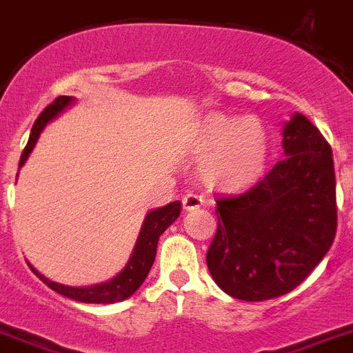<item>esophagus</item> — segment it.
<instances>
[{
	"instance_id": "1",
	"label": "esophagus",
	"mask_w": 353,
	"mask_h": 353,
	"mask_svg": "<svg viewBox=\"0 0 353 353\" xmlns=\"http://www.w3.org/2000/svg\"><path fill=\"white\" fill-rule=\"evenodd\" d=\"M200 205H203V198L198 196L196 193H188L186 196L183 198V207L186 208V210H194V208H198Z\"/></svg>"
}]
</instances>
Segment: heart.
Wrapping results in <instances>:
<instances>
[{
	"label": "heart",
	"instance_id": "1",
	"mask_svg": "<svg viewBox=\"0 0 353 353\" xmlns=\"http://www.w3.org/2000/svg\"><path fill=\"white\" fill-rule=\"evenodd\" d=\"M191 152L203 157L200 174L205 184L232 191L250 186L262 176L271 141L260 119L214 114L194 128Z\"/></svg>",
	"mask_w": 353,
	"mask_h": 353
}]
</instances>
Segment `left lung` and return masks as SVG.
<instances>
[{
    "instance_id": "1",
    "label": "left lung",
    "mask_w": 353,
    "mask_h": 353,
    "mask_svg": "<svg viewBox=\"0 0 353 353\" xmlns=\"http://www.w3.org/2000/svg\"><path fill=\"white\" fill-rule=\"evenodd\" d=\"M283 153L252 190L217 198L219 225L207 265L219 288L245 302L295 290L336 234L331 146L302 114L283 125Z\"/></svg>"
}]
</instances>
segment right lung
<instances>
[{"mask_svg":"<svg viewBox=\"0 0 353 353\" xmlns=\"http://www.w3.org/2000/svg\"><path fill=\"white\" fill-rule=\"evenodd\" d=\"M74 101V97H60L57 98L53 103L48 105V107L44 108L43 114H41L39 117H37V121L34 122L29 141H27L26 150H23L22 157H20L19 169H22L23 163L27 162V159H29V155L32 153L34 146H36L37 139H39L44 128H46L50 122H53L57 117H60L68 107H72ZM17 177H19V174H17ZM179 214L181 201H172V203L165 205V207L150 210L148 214L145 215V221H143L141 229H139L138 239H136L134 248H132V253L131 256H129L128 263H125L122 271H119L114 278L108 279V281L105 283H98V285L93 286H65L60 285V283L51 281L46 276L41 274L37 269H34L29 262L27 263H29L30 271H32L44 285L50 286L53 292L67 296V299L77 300V302L82 303L122 302V300L134 295V293L138 292L139 286L145 283L146 276H148L150 269H152L153 262H155L159 238L172 222H176Z\"/></svg>","mask_w":353,"mask_h":353,"instance_id":"obj_1","label":"right lung"}]
</instances>
